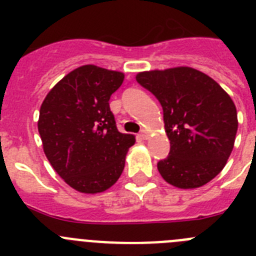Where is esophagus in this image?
I'll list each match as a JSON object with an SVG mask.
<instances>
[{
  "label": "esophagus",
  "instance_id": "esophagus-1",
  "mask_svg": "<svg viewBox=\"0 0 256 256\" xmlns=\"http://www.w3.org/2000/svg\"><path fill=\"white\" fill-rule=\"evenodd\" d=\"M140 136L142 137V140H148V137H150V133H148L146 130H142L141 134H140Z\"/></svg>",
  "mask_w": 256,
  "mask_h": 256
}]
</instances>
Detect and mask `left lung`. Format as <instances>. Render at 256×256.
<instances>
[{
    "instance_id": "8db88e82",
    "label": "left lung",
    "mask_w": 256,
    "mask_h": 256,
    "mask_svg": "<svg viewBox=\"0 0 256 256\" xmlns=\"http://www.w3.org/2000/svg\"><path fill=\"white\" fill-rule=\"evenodd\" d=\"M137 82L162 106L168 158L158 162L165 182L198 188L216 177L234 150L236 105L212 78L190 66L140 72Z\"/></svg>"
}]
</instances>
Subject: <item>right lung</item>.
Here are the masks:
<instances>
[{
	"mask_svg": "<svg viewBox=\"0 0 256 256\" xmlns=\"http://www.w3.org/2000/svg\"><path fill=\"white\" fill-rule=\"evenodd\" d=\"M124 73L83 65L58 80L40 108L38 132L46 158L66 184L94 195L123 173L134 136L116 130L110 96Z\"/></svg>",
	"mask_w": 256,
	"mask_h": 256,
	"instance_id": "right-lung-1",
	"label": "right lung"
}]
</instances>
